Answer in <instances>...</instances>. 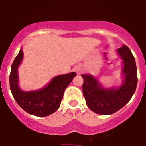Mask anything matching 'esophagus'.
I'll list each match as a JSON object with an SVG mask.
<instances>
[{
	"instance_id": "esophagus-1",
	"label": "esophagus",
	"mask_w": 146,
	"mask_h": 146,
	"mask_svg": "<svg viewBox=\"0 0 146 146\" xmlns=\"http://www.w3.org/2000/svg\"><path fill=\"white\" fill-rule=\"evenodd\" d=\"M74 71L77 72V74H80L81 72H82V68H80V67L77 66L75 69H74Z\"/></svg>"
}]
</instances>
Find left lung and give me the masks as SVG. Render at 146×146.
Returning <instances> with one entry per match:
<instances>
[{
	"mask_svg": "<svg viewBox=\"0 0 146 146\" xmlns=\"http://www.w3.org/2000/svg\"><path fill=\"white\" fill-rule=\"evenodd\" d=\"M117 51L123 60L122 73L124 75L123 83L119 88H103L95 77L90 74H82V92L86 104L97 114L116 113L129 102L136 90L137 75L135 58L126 45Z\"/></svg>",
	"mask_w": 146,
	"mask_h": 146,
	"instance_id": "left-lung-1",
	"label": "left lung"
}]
</instances>
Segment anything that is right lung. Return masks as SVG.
I'll list each match as a JSON object with an SVG mask.
<instances>
[{
    "label": "right lung",
    "instance_id": "1",
    "mask_svg": "<svg viewBox=\"0 0 146 146\" xmlns=\"http://www.w3.org/2000/svg\"><path fill=\"white\" fill-rule=\"evenodd\" d=\"M23 58V50H20L11 65L9 83L13 97L20 108L29 114L38 117L50 115L59 108L65 89L77 74L71 72L57 76L43 88L25 92L18 86L17 69Z\"/></svg>",
    "mask_w": 146,
    "mask_h": 146
}]
</instances>
